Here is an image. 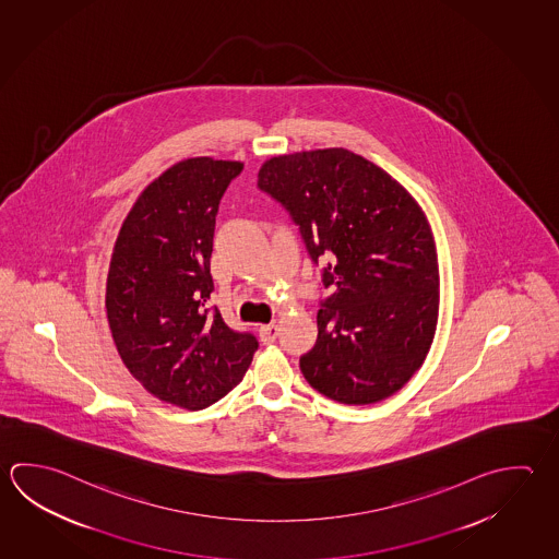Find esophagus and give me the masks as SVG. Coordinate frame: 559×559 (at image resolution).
Segmentation results:
<instances>
[{"label":"esophagus","mask_w":559,"mask_h":559,"mask_svg":"<svg viewBox=\"0 0 559 559\" xmlns=\"http://www.w3.org/2000/svg\"><path fill=\"white\" fill-rule=\"evenodd\" d=\"M277 335H280V329H277V325H274V323H272V325L260 326V338H262L264 345H272L275 338H277Z\"/></svg>","instance_id":"34e87169"}]
</instances>
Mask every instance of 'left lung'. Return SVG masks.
<instances>
[{
    "label": "left lung",
    "mask_w": 559,
    "mask_h": 559,
    "mask_svg": "<svg viewBox=\"0 0 559 559\" xmlns=\"http://www.w3.org/2000/svg\"><path fill=\"white\" fill-rule=\"evenodd\" d=\"M258 187L292 214L331 294L305 380L346 406L396 394L424 365L439 316L436 238L424 209L382 167L345 147L272 157Z\"/></svg>",
    "instance_id": "left-lung-1"
}]
</instances>
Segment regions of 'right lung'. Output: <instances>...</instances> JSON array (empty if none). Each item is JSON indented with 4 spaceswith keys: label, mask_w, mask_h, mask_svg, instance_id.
Segmentation results:
<instances>
[{
    "label": "right lung",
    "mask_w": 559,
    "mask_h": 559,
    "mask_svg": "<svg viewBox=\"0 0 559 559\" xmlns=\"http://www.w3.org/2000/svg\"><path fill=\"white\" fill-rule=\"evenodd\" d=\"M243 163L191 157L143 189L114 243L106 313L130 374L165 404L203 409L226 396L258 350L236 333L213 294L214 223Z\"/></svg>",
    "instance_id": "right-lung-1"
}]
</instances>
